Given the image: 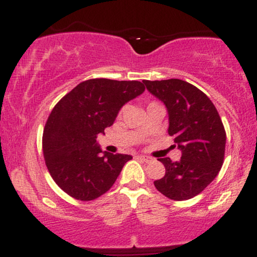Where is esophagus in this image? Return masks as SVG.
I'll use <instances>...</instances> for the list:
<instances>
[{
	"label": "esophagus",
	"mask_w": 257,
	"mask_h": 257,
	"mask_svg": "<svg viewBox=\"0 0 257 257\" xmlns=\"http://www.w3.org/2000/svg\"><path fill=\"white\" fill-rule=\"evenodd\" d=\"M139 158H140L141 161H144V162H151V161H152V158L150 157V156H147V155H141V156H139Z\"/></svg>",
	"instance_id": "esophagus-1"
}]
</instances>
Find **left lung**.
I'll return each mask as SVG.
<instances>
[{
  "label": "left lung",
  "instance_id": "1",
  "mask_svg": "<svg viewBox=\"0 0 257 257\" xmlns=\"http://www.w3.org/2000/svg\"><path fill=\"white\" fill-rule=\"evenodd\" d=\"M146 89L166 105L168 133L181 151L172 162L159 158L166 175L156 180V188L168 198H193L216 178L223 163L226 133L219 112L198 88L182 79L143 81Z\"/></svg>",
  "mask_w": 257,
  "mask_h": 257
}]
</instances>
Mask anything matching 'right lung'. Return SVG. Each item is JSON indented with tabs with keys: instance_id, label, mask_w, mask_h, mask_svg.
<instances>
[{
	"instance_id": "1",
	"label": "right lung",
	"mask_w": 257,
	"mask_h": 257,
	"mask_svg": "<svg viewBox=\"0 0 257 257\" xmlns=\"http://www.w3.org/2000/svg\"><path fill=\"white\" fill-rule=\"evenodd\" d=\"M145 91L139 81L94 78L82 82L55 105L43 131L49 174L64 192L93 200L107 192L131 155L102 151L98 140L120 108Z\"/></svg>"
}]
</instances>
